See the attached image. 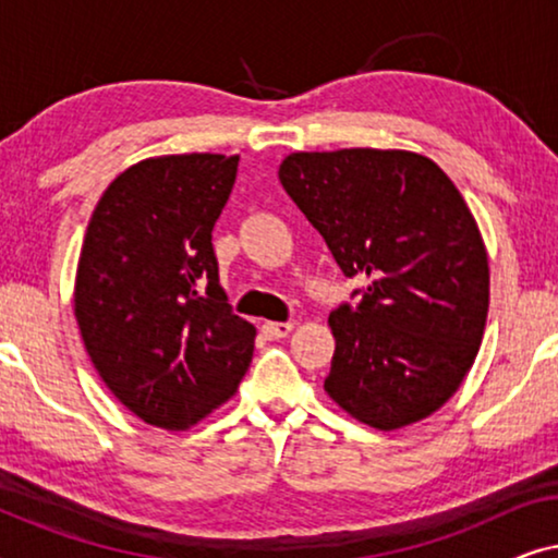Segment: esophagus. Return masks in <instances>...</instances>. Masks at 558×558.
<instances>
[{
  "label": "esophagus",
  "mask_w": 558,
  "mask_h": 558,
  "mask_svg": "<svg viewBox=\"0 0 558 558\" xmlns=\"http://www.w3.org/2000/svg\"><path fill=\"white\" fill-rule=\"evenodd\" d=\"M292 327H294L292 323H264L262 332L269 340H279V338H287V335L292 332Z\"/></svg>",
  "instance_id": "1"
}]
</instances>
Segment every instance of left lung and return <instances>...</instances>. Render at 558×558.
<instances>
[{"label":"left lung","instance_id":"left-lung-1","mask_svg":"<svg viewBox=\"0 0 558 558\" xmlns=\"http://www.w3.org/2000/svg\"><path fill=\"white\" fill-rule=\"evenodd\" d=\"M279 180L345 277L368 279L330 312L325 391L391 432L445 407L483 342L490 269L454 182L403 149L294 151Z\"/></svg>","mask_w":558,"mask_h":558}]
</instances>
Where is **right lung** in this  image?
Returning <instances> with one entry per match:
<instances>
[{"mask_svg": "<svg viewBox=\"0 0 558 558\" xmlns=\"http://www.w3.org/2000/svg\"><path fill=\"white\" fill-rule=\"evenodd\" d=\"M235 172V155L144 159L106 187L83 239V345L109 391L162 429L231 399L254 355L256 327L233 315L213 251Z\"/></svg>", "mask_w": 558, "mask_h": 558, "instance_id": "1", "label": "right lung"}]
</instances>
